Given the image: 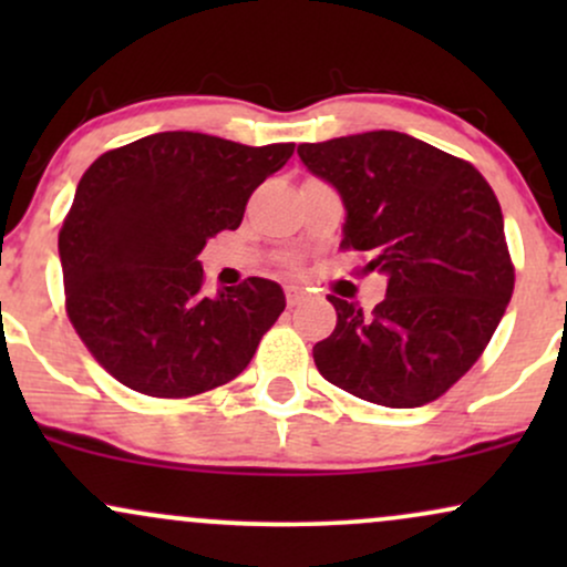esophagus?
I'll use <instances>...</instances> for the list:
<instances>
[{"instance_id":"34e87169","label":"esophagus","mask_w":567,"mask_h":567,"mask_svg":"<svg viewBox=\"0 0 567 567\" xmlns=\"http://www.w3.org/2000/svg\"><path fill=\"white\" fill-rule=\"evenodd\" d=\"M285 296H288V306H298L303 301V290L296 288V285H288V288H285Z\"/></svg>"}]
</instances>
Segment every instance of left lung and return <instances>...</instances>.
I'll use <instances>...</instances> for the list:
<instances>
[{
	"mask_svg": "<svg viewBox=\"0 0 567 567\" xmlns=\"http://www.w3.org/2000/svg\"><path fill=\"white\" fill-rule=\"evenodd\" d=\"M306 171L341 194L343 250L386 277L370 315L328 296L322 379L383 408L437 400L480 360L514 290L501 205L470 162L396 130L301 143Z\"/></svg>",
	"mask_w": 567,
	"mask_h": 567,
	"instance_id": "8db88e82",
	"label": "left lung"
}]
</instances>
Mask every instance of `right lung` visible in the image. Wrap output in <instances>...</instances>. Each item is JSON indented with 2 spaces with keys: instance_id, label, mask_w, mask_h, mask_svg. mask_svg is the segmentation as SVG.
<instances>
[{
  "instance_id": "add662e5",
  "label": "right lung",
  "mask_w": 567,
  "mask_h": 567,
  "mask_svg": "<svg viewBox=\"0 0 567 567\" xmlns=\"http://www.w3.org/2000/svg\"><path fill=\"white\" fill-rule=\"evenodd\" d=\"M292 148L173 130L87 167L58 252L69 320L116 381L148 396H194L247 368L285 311V292L247 277L207 296L197 256L243 224L250 194Z\"/></svg>"
}]
</instances>
